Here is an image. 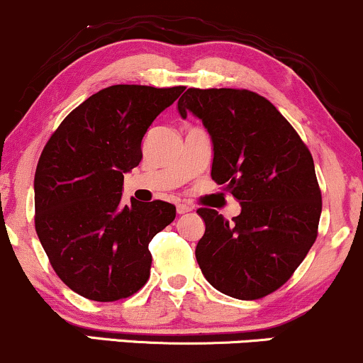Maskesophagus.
I'll use <instances>...</instances> for the list:
<instances>
[{"label": "esophagus", "mask_w": 363, "mask_h": 363, "mask_svg": "<svg viewBox=\"0 0 363 363\" xmlns=\"http://www.w3.org/2000/svg\"><path fill=\"white\" fill-rule=\"evenodd\" d=\"M193 210L189 205H186V203H177V213L179 215H184V213H189V211Z\"/></svg>", "instance_id": "obj_1"}]
</instances>
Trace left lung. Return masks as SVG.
Wrapping results in <instances>:
<instances>
[{
	"label": "left lung",
	"mask_w": 363,
	"mask_h": 363,
	"mask_svg": "<svg viewBox=\"0 0 363 363\" xmlns=\"http://www.w3.org/2000/svg\"><path fill=\"white\" fill-rule=\"evenodd\" d=\"M182 119H201L213 145L211 179L240 201L225 220L199 208L205 235L196 261L211 286L228 297H266L294 274L318 237L323 210L314 160L272 102L249 90L187 89Z\"/></svg>",
	"instance_id": "8db88e82"
}]
</instances>
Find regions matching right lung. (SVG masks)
I'll return each mask as SVG.
<instances>
[{
	"instance_id": "obj_1",
	"label": "right lung",
	"mask_w": 363,
	"mask_h": 363,
	"mask_svg": "<svg viewBox=\"0 0 363 363\" xmlns=\"http://www.w3.org/2000/svg\"><path fill=\"white\" fill-rule=\"evenodd\" d=\"M184 86H107L69 112L37 164L35 230L54 272L97 302L136 294L150 277V240L176 218L157 201L123 205L124 174L141 162V140Z\"/></svg>"
}]
</instances>
